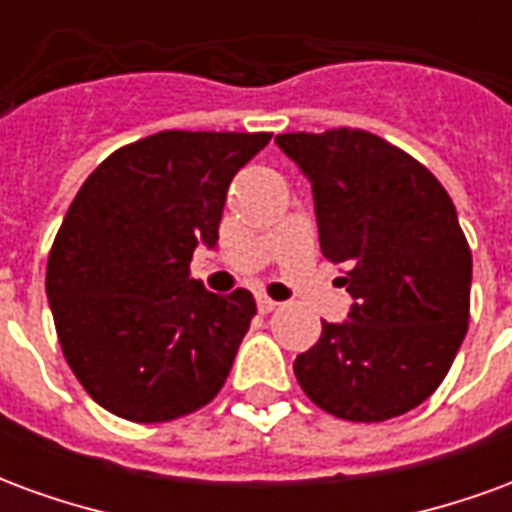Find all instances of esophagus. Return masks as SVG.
Listing matches in <instances>:
<instances>
[{
	"mask_svg": "<svg viewBox=\"0 0 512 512\" xmlns=\"http://www.w3.org/2000/svg\"><path fill=\"white\" fill-rule=\"evenodd\" d=\"M257 310H260V312H271V310H277V301H274V299H268L266 293H260V296H257Z\"/></svg>",
	"mask_w": 512,
	"mask_h": 512,
	"instance_id": "1",
	"label": "esophagus"
}]
</instances>
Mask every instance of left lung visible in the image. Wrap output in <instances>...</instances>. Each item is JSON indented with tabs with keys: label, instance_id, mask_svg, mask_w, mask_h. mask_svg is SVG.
<instances>
[{
	"label": "left lung",
	"instance_id": "1",
	"mask_svg": "<svg viewBox=\"0 0 512 512\" xmlns=\"http://www.w3.org/2000/svg\"><path fill=\"white\" fill-rule=\"evenodd\" d=\"M310 178L321 252L343 263L351 321L296 356L304 395L348 422L428 400L469 329L472 252L455 205L417 158L362 128L279 134Z\"/></svg>",
	"mask_w": 512,
	"mask_h": 512
}]
</instances>
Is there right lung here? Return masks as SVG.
<instances>
[{
	"label": "right lung",
	"mask_w": 512,
	"mask_h": 512,
	"mask_svg": "<svg viewBox=\"0 0 512 512\" xmlns=\"http://www.w3.org/2000/svg\"><path fill=\"white\" fill-rule=\"evenodd\" d=\"M271 134L158 131L104 158L62 219L46 296L62 354L98 406L169 422L219 395L255 318L191 279L197 244L216 246L227 186Z\"/></svg>",
	"instance_id": "obj_1"
}]
</instances>
